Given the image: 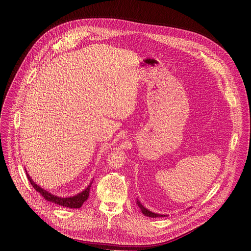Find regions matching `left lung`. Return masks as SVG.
I'll return each mask as SVG.
<instances>
[{
	"mask_svg": "<svg viewBox=\"0 0 251 251\" xmlns=\"http://www.w3.org/2000/svg\"><path fill=\"white\" fill-rule=\"evenodd\" d=\"M137 203H138V205H139V207L141 208V210H142V212L145 214V216H147V217H149V218H163V217H166L165 214H159V213H154V212H152V211H150L149 209H147L146 207H144L142 205V203L139 201H137Z\"/></svg>",
	"mask_w": 251,
	"mask_h": 251,
	"instance_id": "left-lung-1",
	"label": "left lung"
}]
</instances>
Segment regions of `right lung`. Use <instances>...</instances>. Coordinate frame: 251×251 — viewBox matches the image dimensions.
Returning a JSON list of instances; mask_svg holds the SVG:
<instances>
[{"label":"right lung","mask_w":251,"mask_h":251,"mask_svg":"<svg viewBox=\"0 0 251 251\" xmlns=\"http://www.w3.org/2000/svg\"><path fill=\"white\" fill-rule=\"evenodd\" d=\"M25 174H26V176L28 178L29 183L31 184V186L33 187V189L39 192L40 194H42V196L49 201H51L55 204H58V205H61V206H65V207H69V208H79L81 207V205L83 204V202L88 199L89 197V192H90V188H91V185H92V182L88 185V187L82 191L81 193L74 196V197H68V198H61V197H57V196H54L50 193H49L48 191L42 189L39 185L35 184L32 180L31 177L29 176V175L26 173L25 171Z\"/></svg>","instance_id":"right-lung-1"}]
</instances>
